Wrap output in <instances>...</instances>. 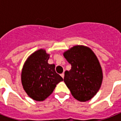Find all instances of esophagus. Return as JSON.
<instances>
[{
	"label": "esophagus",
	"mask_w": 121,
	"mask_h": 121,
	"mask_svg": "<svg viewBox=\"0 0 121 121\" xmlns=\"http://www.w3.org/2000/svg\"><path fill=\"white\" fill-rule=\"evenodd\" d=\"M64 76H65V74L63 73L61 74V77H62L63 78H64Z\"/></svg>",
	"instance_id": "obj_1"
}]
</instances>
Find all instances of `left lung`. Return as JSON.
Wrapping results in <instances>:
<instances>
[{"mask_svg":"<svg viewBox=\"0 0 121 121\" xmlns=\"http://www.w3.org/2000/svg\"><path fill=\"white\" fill-rule=\"evenodd\" d=\"M72 68L65 72L64 82L75 99L86 102L95 95L103 80L102 67L90 48L74 46L63 53Z\"/></svg>","mask_w":121,"mask_h":121,"instance_id":"obj_1","label":"left lung"}]
</instances>
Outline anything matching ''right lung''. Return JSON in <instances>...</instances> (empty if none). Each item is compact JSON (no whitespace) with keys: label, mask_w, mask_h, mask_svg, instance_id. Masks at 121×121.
I'll return each mask as SVG.
<instances>
[{"label":"right lung","mask_w":121,"mask_h":121,"mask_svg":"<svg viewBox=\"0 0 121 121\" xmlns=\"http://www.w3.org/2000/svg\"><path fill=\"white\" fill-rule=\"evenodd\" d=\"M50 55L45 49L33 53L26 60L21 72V83L27 95L36 101H43L63 80L55 71V65L49 64Z\"/></svg>","instance_id":"right-lung-1"}]
</instances>
